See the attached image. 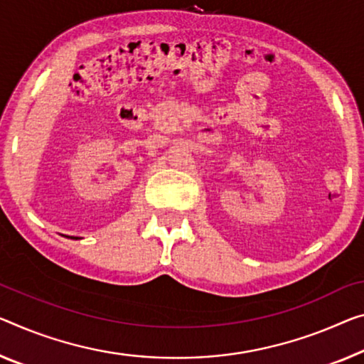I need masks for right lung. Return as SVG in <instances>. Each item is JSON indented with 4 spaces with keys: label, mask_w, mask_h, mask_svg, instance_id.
Instances as JSON below:
<instances>
[{
    "label": "right lung",
    "mask_w": 364,
    "mask_h": 364,
    "mask_svg": "<svg viewBox=\"0 0 364 364\" xmlns=\"http://www.w3.org/2000/svg\"><path fill=\"white\" fill-rule=\"evenodd\" d=\"M71 239H80V237H71Z\"/></svg>",
    "instance_id": "1"
}]
</instances>
